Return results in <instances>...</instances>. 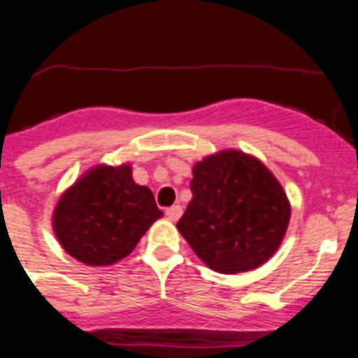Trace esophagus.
Wrapping results in <instances>:
<instances>
[{"instance_id":"obj_1","label":"esophagus","mask_w":358,"mask_h":358,"mask_svg":"<svg viewBox=\"0 0 358 358\" xmlns=\"http://www.w3.org/2000/svg\"><path fill=\"white\" fill-rule=\"evenodd\" d=\"M164 213H166V217H169L172 222H176V220H179V217L182 215V208L181 206H172V208H169V210L164 211Z\"/></svg>"}]
</instances>
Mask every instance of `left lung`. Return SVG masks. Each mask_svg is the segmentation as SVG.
I'll return each mask as SVG.
<instances>
[{"label": "left lung", "mask_w": 358, "mask_h": 358, "mask_svg": "<svg viewBox=\"0 0 358 358\" xmlns=\"http://www.w3.org/2000/svg\"><path fill=\"white\" fill-rule=\"evenodd\" d=\"M189 188L194 197L177 229L208 267L248 273L278 251L290 204L262 161L240 150L218 152L195 164Z\"/></svg>", "instance_id": "obj_1"}]
</instances>
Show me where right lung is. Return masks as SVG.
I'll list each match as a JSON object with an SVG mask.
<instances>
[{"instance_id": "obj_1", "label": "right lung", "mask_w": 358, "mask_h": 358, "mask_svg": "<svg viewBox=\"0 0 358 358\" xmlns=\"http://www.w3.org/2000/svg\"><path fill=\"white\" fill-rule=\"evenodd\" d=\"M161 217L154 194L136 185L129 164H98L59 199L53 231L69 256L100 267L131 255Z\"/></svg>"}]
</instances>
